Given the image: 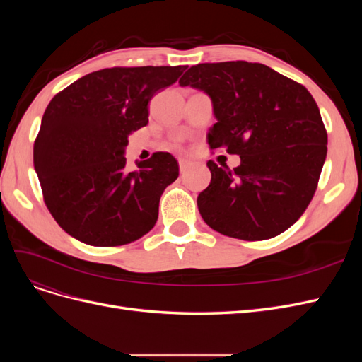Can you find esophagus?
Instances as JSON below:
<instances>
[{
    "label": "esophagus",
    "instance_id": "34e87169",
    "mask_svg": "<svg viewBox=\"0 0 362 362\" xmlns=\"http://www.w3.org/2000/svg\"><path fill=\"white\" fill-rule=\"evenodd\" d=\"M190 166L192 164L189 163V161H185V160H180V170H181V173L184 175L185 172H187L189 169H190Z\"/></svg>",
    "mask_w": 362,
    "mask_h": 362
}]
</instances>
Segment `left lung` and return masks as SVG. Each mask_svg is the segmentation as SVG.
<instances>
[{"label":"left lung","mask_w":362,"mask_h":362,"mask_svg":"<svg viewBox=\"0 0 362 362\" xmlns=\"http://www.w3.org/2000/svg\"><path fill=\"white\" fill-rule=\"evenodd\" d=\"M210 95L217 122L211 149L240 156L229 170L210 160L211 182L198 196L205 223L223 235L272 238L310 205L327 152V134L311 93L261 63H199L180 80Z\"/></svg>","instance_id":"left-lung-1"}]
</instances>
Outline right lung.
Wrapping results in <instances>:
<instances>
[{
	"label": "right lung",
	"instance_id": "add662e5",
	"mask_svg": "<svg viewBox=\"0 0 362 362\" xmlns=\"http://www.w3.org/2000/svg\"><path fill=\"white\" fill-rule=\"evenodd\" d=\"M184 66L107 68L59 92L42 117L33 149L49 213L90 246L136 242L154 228L178 161L156 152L125 168L128 136L148 124V103L178 80Z\"/></svg>",
	"mask_w": 362,
	"mask_h": 362
}]
</instances>
